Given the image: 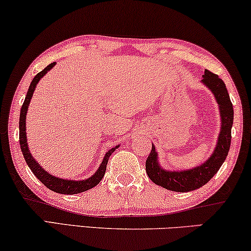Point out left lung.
Masks as SVG:
<instances>
[{
    "label": "left lung",
    "mask_w": 251,
    "mask_h": 251,
    "mask_svg": "<svg viewBox=\"0 0 251 251\" xmlns=\"http://www.w3.org/2000/svg\"><path fill=\"white\" fill-rule=\"evenodd\" d=\"M203 85L214 93L221 112V132L214 153L202 165L188 171H166L158 162V153L152 146L151 152L146 161V171L149 178L157 185L176 192H189L201 188L209 182L218 172L230 150L231 129L233 125V105L227 93L226 86L216 74L204 70L202 75Z\"/></svg>",
    "instance_id": "obj_1"
}]
</instances>
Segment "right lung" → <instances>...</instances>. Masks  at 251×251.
Wrapping results in <instances>:
<instances>
[{
  "label": "right lung",
  "instance_id": "1",
  "mask_svg": "<svg viewBox=\"0 0 251 251\" xmlns=\"http://www.w3.org/2000/svg\"><path fill=\"white\" fill-rule=\"evenodd\" d=\"M55 62H52L48 67L42 70L41 73H38L36 76L34 77V79L31 80L29 89L26 94V98H25V101L23 103V107H21L20 110V118H19V142H20V148L21 151H23L24 158L26 160L28 167L30 168V171L34 173V175L40 179V181L43 183V184L47 186L48 189H50L51 191H54L56 193H61V195H76V193H80L84 191H87L92 188H94L95 185H98L102 177L104 176L105 168H107V164L109 160V157L111 156V153L117 149L119 146H116L112 148L111 150H109L105 156L102 160L100 167L98 168V171L94 173L91 177L86 179H82V181H72V179H63L59 178L56 176H53L45 171L44 168H42L40 164L34 159V157L31 156L29 152V149H28L27 144V136H26V115L28 107H29L30 99L33 97V93L35 89H36L37 83L40 82V79L43 77L45 74H47L49 70L53 68Z\"/></svg>",
  "mask_w": 251,
  "mask_h": 251
}]
</instances>
